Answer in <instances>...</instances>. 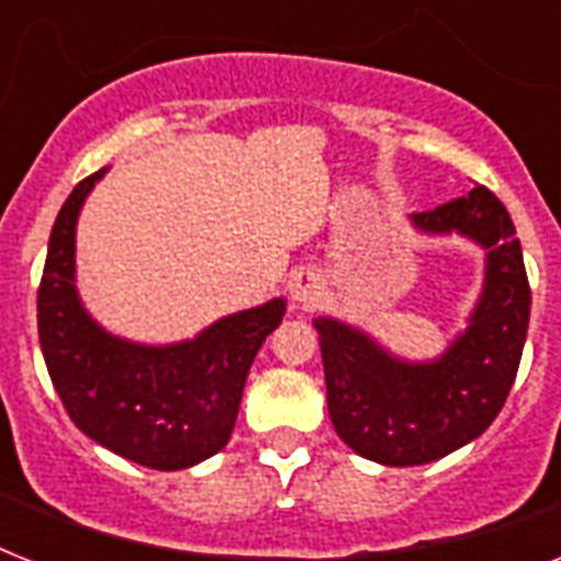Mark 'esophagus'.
<instances>
[{
    "mask_svg": "<svg viewBox=\"0 0 561 561\" xmlns=\"http://www.w3.org/2000/svg\"><path fill=\"white\" fill-rule=\"evenodd\" d=\"M320 273L314 267H297L290 273L288 279V297L297 302V306H314L317 297H320Z\"/></svg>",
    "mask_w": 561,
    "mask_h": 561,
    "instance_id": "34e87169",
    "label": "esophagus"
}]
</instances>
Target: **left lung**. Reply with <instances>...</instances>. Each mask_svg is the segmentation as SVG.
Listing matches in <instances>:
<instances>
[{"instance_id":"left-lung-1","label":"left lung","mask_w":561,"mask_h":561,"mask_svg":"<svg viewBox=\"0 0 561 561\" xmlns=\"http://www.w3.org/2000/svg\"><path fill=\"white\" fill-rule=\"evenodd\" d=\"M431 236L486 250V282L469 329L436 360L410 364L360 329L317 317L329 416L343 443L383 466H422L486 431L513 390L530 323V282L510 211L486 186L410 215Z\"/></svg>"}]
</instances>
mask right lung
Wrapping results in <instances>:
<instances>
[{"instance_id":"right-lung-1","label":"right lung","mask_w":561,"mask_h":561,"mask_svg":"<svg viewBox=\"0 0 561 561\" xmlns=\"http://www.w3.org/2000/svg\"><path fill=\"white\" fill-rule=\"evenodd\" d=\"M95 171L66 197L37 290L39 350L66 413L83 434L157 471L218 454L236 427L247 373L282 323L285 299L220 317L194 341L142 346L104 332L75 290V224Z\"/></svg>"}]
</instances>
